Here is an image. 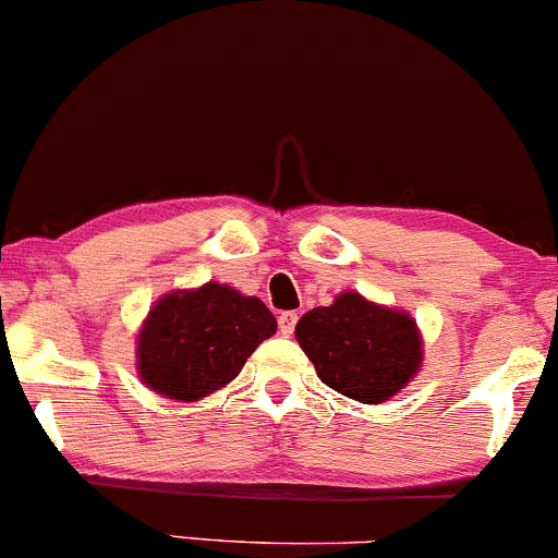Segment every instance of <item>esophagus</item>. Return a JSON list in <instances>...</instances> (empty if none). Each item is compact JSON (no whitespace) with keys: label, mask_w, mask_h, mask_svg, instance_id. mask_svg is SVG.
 <instances>
[{"label":"esophagus","mask_w":558,"mask_h":558,"mask_svg":"<svg viewBox=\"0 0 558 558\" xmlns=\"http://www.w3.org/2000/svg\"><path fill=\"white\" fill-rule=\"evenodd\" d=\"M296 323H299V315H296V312H283V315L278 317L280 332H283V336H291L293 328H296Z\"/></svg>","instance_id":"esophagus-1"}]
</instances>
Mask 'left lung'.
I'll list each match as a JSON object with an SVG mask.
<instances>
[{
  "label": "left lung",
  "instance_id": "1",
  "mask_svg": "<svg viewBox=\"0 0 558 558\" xmlns=\"http://www.w3.org/2000/svg\"><path fill=\"white\" fill-rule=\"evenodd\" d=\"M296 341L325 386L362 403L393 399L425 360L414 317L356 291L306 312L296 323Z\"/></svg>",
  "mask_w": 558,
  "mask_h": 558
}]
</instances>
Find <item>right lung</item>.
<instances>
[{
    "mask_svg": "<svg viewBox=\"0 0 558 558\" xmlns=\"http://www.w3.org/2000/svg\"><path fill=\"white\" fill-rule=\"evenodd\" d=\"M278 323L265 301L233 286L175 288L151 304L136 332V373L172 401H198L226 388Z\"/></svg>",
    "mask_w": 558,
    "mask_h": 558,
    "instance_id": "add662e5",
    "label": "right lung"
}]
</instances>
